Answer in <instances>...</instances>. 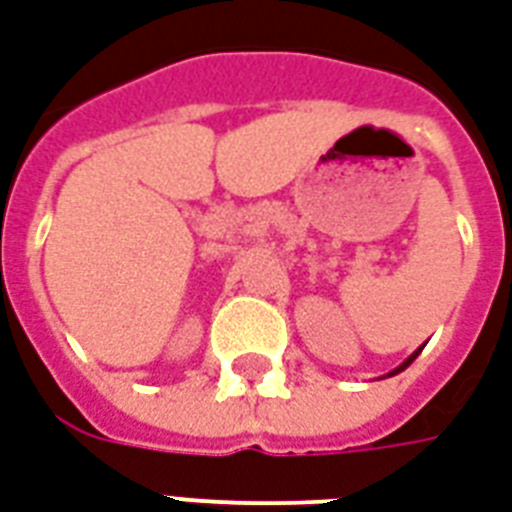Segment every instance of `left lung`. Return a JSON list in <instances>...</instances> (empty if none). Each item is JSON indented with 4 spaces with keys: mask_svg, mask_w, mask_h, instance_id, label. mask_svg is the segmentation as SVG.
I'll return each mask as SVG.
<instances>
[{
    "mask_svg": "<svg viewBox=\"0 0 512 512\" xmlns=\"http://www.w3.org/2000/svg\"><path fill=\"white\" fill-rule=\"evenodd\" d=\"M419 354H421V349H416V351H413V354H411V357H408V360L403 362V365H397V368L392 370V373H386V376H397V373H403V370L408 368V365H411V362L416 360V357H419Z\"/></svg>",
    "mask_w": 512,
    "mask_h": 512,
    "instance_id": "1",
    "label": "left lung"
}]
</instances>
